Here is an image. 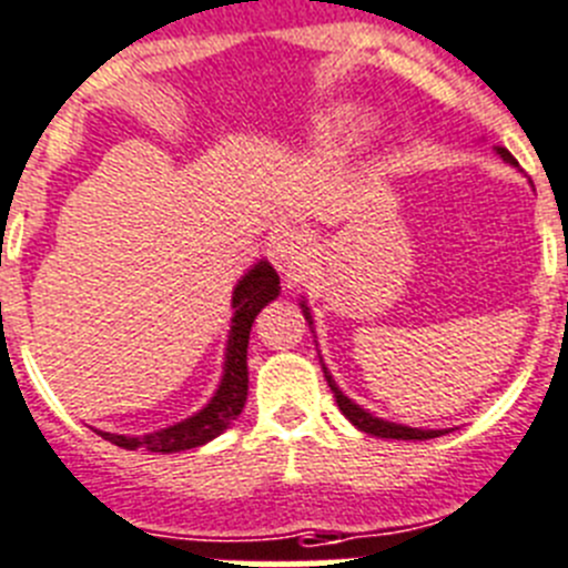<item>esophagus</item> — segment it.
I'll list each match as a JSON object with an SVG mask.
<instances>
[{"mask_svg": "<svg viewBox=\"0 0 568 568\" xmlns=\"http://www.w3.org/2000/svg\"><path fill=\"white\" fill-rule=\"evenodd\" d=\"M268 257H272V263L277 265V272L283 277L296 280L308 268L311 237L300 232V229H283L268 243Z\"/></svg>", "mask_w": 568, "mask_h": 568, "instance_id": "obj_1", "label": "esophagus"}]
</instances>
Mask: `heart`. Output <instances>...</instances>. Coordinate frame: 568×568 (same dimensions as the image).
<instances>
[{
  "label": "heart",
  "mask_w": 568,
  "mask_h": 568,
  "mask_svg": "<svg viewBox=\"0 0 568 568\" xmlns=\"http://www.w3.org/2000/svg\"><path fill=\"white\" fill-rule=\"evenodd\" d=\"M351 119H354V110L345 104H339V106H331V110L322 112L320 119H316V126H320L322 132H336V130H342V126H345Z\"/></svg>",
  "instance_id": "1"
}]
</instances>
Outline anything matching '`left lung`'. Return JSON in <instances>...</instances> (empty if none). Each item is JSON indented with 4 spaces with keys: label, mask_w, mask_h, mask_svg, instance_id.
I'll return each instance as SVG.
<instances>
[{
    "label": "left lung",
    "mask_w": 568,
    "mask_h": 568,
    "mask_svg": "<svg viewBox=\"0 0 568 568\" xmlns=\"http://www.w3.org/2000/svg\"><path fill=\"white\" fill-rule=\"evenodd\" d=\"M495 152H498V155L504 158L509 166H518V161H515V158L509 155L504 146H495ZM300 308H303L305 320H308L311 331H314V320H311V308H308V303H305V296L300 300ZM320 362H322V356H320ZM322 373H325L328 387L334 390V398H336V405H339L342 416L354 424V427H359L362 433H367V436L398 438V442H427V438H438V436H444V433H449V427H447V430H424V427H407V424H396V422H387V418L373 416L371 410H365L362 405H356L354 398H347L345 393H342V387L334 382V376H331V371L325 367V362H322Z\"/></svg>",
    "instance_id": "left-lung-1"
}]
</instances>
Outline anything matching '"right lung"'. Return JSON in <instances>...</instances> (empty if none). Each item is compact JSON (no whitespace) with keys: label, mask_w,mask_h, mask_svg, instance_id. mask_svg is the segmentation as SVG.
Wrapping results in <instances>:
<instances>
[{"label":"right lung","mask_w":568,"mask_h":568,"mask_svg":"<svg viewBox=\"0 0 568 568\" xmlns=\"http://www.w3.org/2000/svg\"><path fill=\"white\" fill-rule=\"evenodd\" d=\"M280 296V277L272 268L268 260H257L243 277L237 280L232 291V325H229L226 354H223V376L221 385L209 398L203 410L195 416L183 418V422L170 424L163 430L146 433V436H119V433L95 430L101 438L112 442L115 447L138 449L144 447L150 453H181V449L203 447L212 438L229 430V424L243 413L248 396V334H252L254 316L265 308V305Z\"/></svg>","instance_id":"obj_1"}]
</instances>
